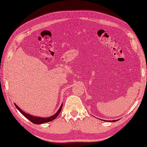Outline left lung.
Segmentation results:
<instances>
[{"label":"left lung","instance_id":"left-lung-1","mask_svg":"<svg viewBox=\"0 0 147 147\" xmlns=\"http://www.w3.org/2000/svg\"><path fill=\"white\" fill-rule=\"evenodd\" d=\"M109 121L110 122H114V121L116 122V121H117V120H109Z\"/></svg>","mask_w":147,"mask_h":147}]
</instances>
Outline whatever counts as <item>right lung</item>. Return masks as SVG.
<instances>
[{"label": "right lung", "mask_w": 147, "mask_h": 147, "mask_svg": "<svg viewBox=\"0 0 147 147\" xmlns=\"http://www.w3.org/2000/svg\"><path fill=\"white\" fill-rule=\"evenodd\" d=\"M15 106H16V108H17L18 110H19V111L21 112V113L23 114L24 116H25L26 118H27V119H29L30 121L33 122L34 124H43V123H45V122H50V121H52V120H55L56 118L57 117V116L59 115V112H61V108H62V106H63V104H61V106H60L59 109L58 110V111L56 112V113L54 114V115L50 116V117H47V118H42V117H38V116H34L33 115H30L29 114H27L25 113V112H23V110H22L21 108H19V106H18L17 104H15Z\"/></svg>", "instance_id": "add662e5"}]
</instances>
